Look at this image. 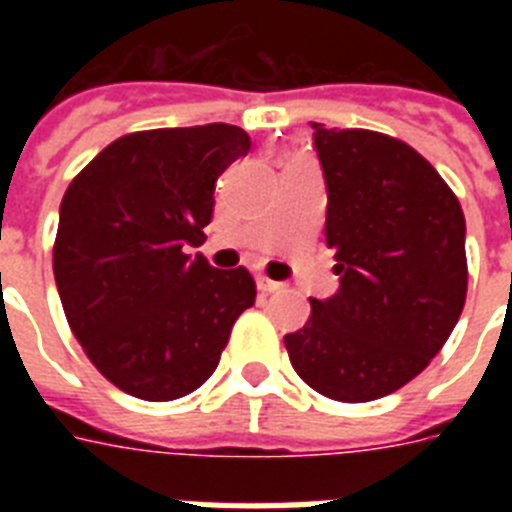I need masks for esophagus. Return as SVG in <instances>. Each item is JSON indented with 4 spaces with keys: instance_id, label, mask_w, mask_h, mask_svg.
Wrapping results in <instances>:
<instances>
[{
    "instance_id": "34e87169",
    "label": "esophagus",
    "mask_w": 512,
    "mask_h": 512,
    "mask_svg": "<svg viewBox=\"0 0 512 512\" xmlns=\"http://www.w3.org/2000/svg\"><path fill=\"white\" fill-rule=\"evenodd\" d=\"M257 289H260V292H268V295H271V292H281V289H284V284H281V281L268 279V276H257Z\"/></svg>"
}]
</instances>
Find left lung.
<instances>
[{
  "instance_id": "left-lung-1",
  "label": "left lung",
  "mask_w": 512,
  "mask_h": 512,
  "mask_svg": "<svg viewBox=\"0 0 512 512\" xmlns=\"http://www.w3.org/2000/svg\"><path fill=\"white\" fill-rule=\"evenodd\" d=\"M340 289L284 335L316 393L364 404L404 388L452 335L468 295L465 215L436 167L374 130L313 122Z\"/></svg>"
}]
</instances>
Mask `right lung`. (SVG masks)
Masks as SVG:
<instances>
[{
    "label": "right lung",
    "instance_id": "1",
    "mask_svg": "<svg viewBox=\"0 0 512 512\" xmlns=\"http://www.w3.org/2000/svg\"><path fill=\"white\" fill-rule=\"evenodd\" d=\"M252 140L233 124L130 132L66 188L52 271L68 327L108 382L175 401L209 380L255 305L252 273L204 255L215 180Z\"/></svg>",
    "mask_w": 512,
    "mask_h": 512
}]
</instances>
